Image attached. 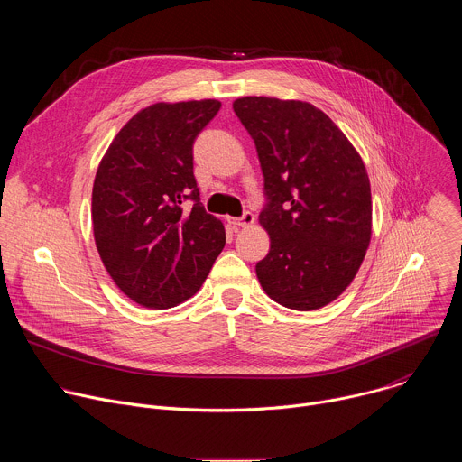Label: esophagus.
Listing matches in <instances>:
<instances>
[{
	"label": "esophagus",
	"instance_id": "esophagus-1",
	"mask_svg": "<svg viewBox=\"0 0 462 462\" xmlns=\"http://www.w3.org/2000/svg\"><path fill=\"white\" fill-rule=\"evenodd\" d=\"M234 226H241V228H246V226H252L254 225V221H255V217H254V214L252 212H245L241 217H232V219H228Z\"/></svg>",
	"mask_w": 462,
	"mask_h": 462
}]
</instances>
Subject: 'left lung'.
Returning a JSON list of instances; mask_svg holds the SVG:
<instances>
[{"mask_svg":"<svg viewBox=\"0 0 462 462\" xmlns=\"http://www.w3.org/2000/svg\"><path fill=\"white\" fill-rule=\"evenodd\" d=\"M234 111L254 139L271 250L255 265L274 301L314 310L355 280L371 241V184L362 157L321 109L301 100L243 97Z\"/></svg>","mask_w":462,"mask_h":462,"instance_id":"obj_1","label":"left lung"}]
</instances>
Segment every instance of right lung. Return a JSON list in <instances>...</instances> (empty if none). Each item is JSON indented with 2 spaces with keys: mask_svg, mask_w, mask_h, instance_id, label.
<instances>
[{
  "mask_svg": "<svg viewBox=\"0 0 462 462\" xmlns=\"http://www.w3.org/2000/svg\"><path fill=\"white\" fill-rule=\"evenodd\" d=\"M219 100L159 102L118 131L93 184V234L116 287L148 309H170L205 283L225 246L193 177V141ZM194 201L191 211L183 201Z\"/></svg>",
  "mask_w": 462,
  "mask_h": 462,
  "instance_id": "add662e5",
  "label": "right lung"
}]
</instances>
